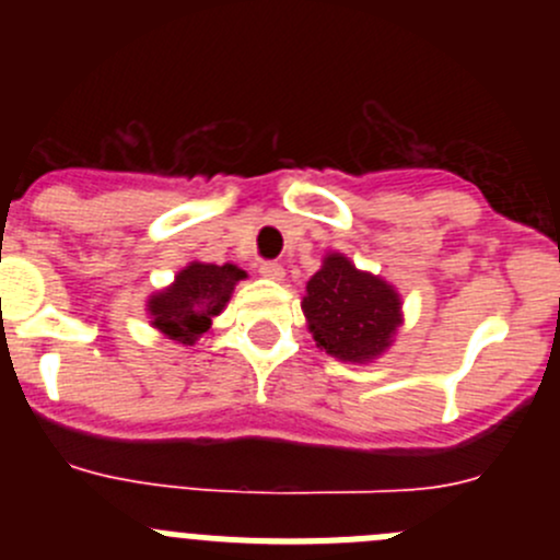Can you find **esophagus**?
Here are the masks:
<instances>
[{"instance_id":"1","label":"esophagus","mask_w":560,"mask_h":560,"mask_svg":"<svg viewBox=\"0 0 560 560\" xmlns=\"http://www.w3.org/2000/svg\"><path fill=\"white\" fill-rule=\"evenodd\" d=\"M259 276L270 281H281L284 279V268H281L279 262H262L259 265Z\"/></svg>"}]
</instances>
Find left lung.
<instances>
[{
    "instance_id": "8db88e82",
    "label": "left lung",
    "mask_w": 560,
    "mask_h": 560,
    "mask_svg": "<svg viewBox=\"0 0 560 560\" xmlns=\"http://www.w3.org/2000/svg\"><path fill=\"white\" fill-rule=\"evenodd\" d=\"M316 347L343 363H374L404 325V301L382 276L360 270L347 254L327 252L301 301Z\"/></svg>"
}]
</instances>
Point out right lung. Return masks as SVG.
Here are the masks:
<instances>
[{"label":"right lung","mask_w":560,"mask_h":560,"mask_svg":"<svg viewBox=\"0 0 560 560\" xmlns=\"http://www.w3.org/2000/svg\"><path fill=\"white\" fill-rule=\"evenodd\" d=\"M244 279L246 270L233 262L213 265L191 259L175 273L171 284L149 295L145 301L149 325L175 343L195 347L211 332L213 316L224 312L235 284Z\"/></svg>","instance_id":"obj_1"}]
</instances>
